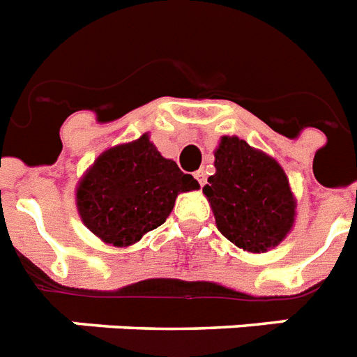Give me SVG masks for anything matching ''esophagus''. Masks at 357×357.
<instances>
[{
	"label": "esophagus",
	"mask_w": 357,
	"mask_h": 357,
	"mask_svg": "<svg viewBox=\"0 0 357 357\" xmlns=\"http://www.w3.org/2000/svg\"><path fill=\"white\" fill-rule=\"evenodd\" d=\"M194 178L198 179V183L202 185V187H204V185H205V181H207V172H205L204 169L196 170V172H194Z\"/></svg>",
	"instance_id": "esophagus-1"
}]
</instances>
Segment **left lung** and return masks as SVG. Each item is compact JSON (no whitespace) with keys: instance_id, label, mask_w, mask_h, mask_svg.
I'll return each instance as SVG.
<instances>
[{"instance_id":"1","label":"left lung","mask_w":357,"mask_h":357,"mask_svg":"<svg viewBox=\"0 0 357 357\" xmlns=\"http://www.w3.org/2000/svg\"><path fill=\"white\" fill-rule=\"evenodd\" d=\"M214 167L204 194L220 233L251 253L279 245L295 220L294 194L280 165L242 139L222 137Z\"/></svg>"}]
</instances>
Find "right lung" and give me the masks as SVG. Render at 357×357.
<instances>
[{"label":"right lung","mask_w":357,"mask_h":357,"mask_svg":"<svg viewBox=\"0 0 357 357\" xmlns=\"http://www.w3.org/2000/svg\"><path fill=\"white\" fill-rule=\"evenodd\" d=\"M198 187L143 135L98 155L78 185L77 207L91 233L121 248L165 224L178 194Z\"/></svg>","instance_id":"add662e5"}]
</instances>
